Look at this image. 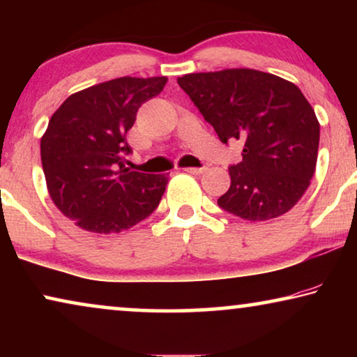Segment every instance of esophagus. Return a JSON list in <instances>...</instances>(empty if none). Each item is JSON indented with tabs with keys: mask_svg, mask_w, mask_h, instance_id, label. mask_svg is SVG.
Masks as SVG:
<instances>
[{
	"mask_svg": "<svg viewBox=\"0 0 357 357\" xmlns=\"http://www.w3.org/2000/svg\"><path fill=\"white\" fill-rule=\"evenodd\" d=\"M183 170H185V172L193 174V175H202L203 172H206V167H187Z\"/></svg>",
	"mask_w": 357,
	"mask_h": 357,
	"instance_id": "esophagus-1",
	"label": "esophagus"
}]
</instances>
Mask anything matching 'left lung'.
Wrapping results in <instances>:
<instances>
[{"label":"left lung","instance_id":"1","mask_svg":"<svg viewBox=\"0 0 357 357\" xmlns=\"http://www.w3.org/2000/svg\"><path fill=\"white\" fill-rule=\"evenodd\" d=\"M177 82L222 143H243L219 206L247 221L289 211L314 177L320 141V123L299 87L248 68L190 73Z\"/></svg>","mask_w":357,"mask_h":357}]
</instances>
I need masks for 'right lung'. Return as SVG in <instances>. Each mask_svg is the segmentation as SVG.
I'll return each mask as SVG.
<instances>
[{"mask_svg": "<svg viewBox=\"0 0 357 357\" xmlns=\"http://www.w3.org/2000/svg\"><path fill=\"white\" fill-rule=\"evenodd\" d=\"M165 82V76L116 77L75 92L52 115L40 139L47 190L77 227L116 234L158 208L167 175L131 172L123 160L136 112Z\"/></svg>", "mask_w": 357, "mask_h": 357, "instance_id": "add662e5", "label": "right lung"}]
</instances>
